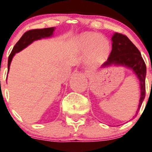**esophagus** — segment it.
I'll return each mask as SVG.
<instances>
[{
    "label": "esophagus",
    "instance_id": "obj_1",
    "mask_svg": "<svg viewBox=\"0 0 152 152\" xmlns=\"http://www.w3.org/2000/svg\"><path fill=\"white\" fill-rule=\"evenodd\" d=\"M90 74H91L90 71H86V75H90Z\"/></svg>",
    "mask_w": 152,
    "mask_h": 152
}]
</instances>
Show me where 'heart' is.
Returning <instances> with one entry per match:
<instances>
[{
	"mask_svg": "<svg viewBox=\"0 0 152 152\" xmlns=\"http://www.w3.org/2000/svg\"><path fill=\"white\" fill-rule=\"evenodd\" d=\"M76 42L82 51H87V63L92 66L103 63L110 50L109 40L96 33L86 32L80 34L76 38Z\"/></svg>",
	"mask_w": 152,
	"mask_h": 152,
	"instance_id": "1",
	"label": "heart"
}]
</instances>
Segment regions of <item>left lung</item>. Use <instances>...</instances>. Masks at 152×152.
I'll use <instances>...</instances> for the list:
<instances>
[{
  "instance_id": "8db88e82",
  "label": "left lung",
  "mask_w": 152,
  "mask_h": 152,
  "mask_svg": "<svg viewBox=\"0 0 152 152\" xmlns=\"http://www.w3.org/2000/svg\"><path fill=\"white\" fill-rule=\"evenodd\" d=\"M112 42L111 53L102 67H108L113 65L125 66L131 69L137 75L140 86V98L135 114L137 115L145 96L146 66L140 50L126 36L115 33L112 37Z\"/></svg>"
}]
</instances>
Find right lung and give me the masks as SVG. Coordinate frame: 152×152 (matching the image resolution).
<instances>
[{
    "label": "right lung",
    "instance_id": "right-lung-1",
    "mask_svg": "<svg viewBox=\"0 0 152 152\" xmlns=\"http://www.w3.org/2000/svg\"><path fill=\"white\" fill-rule=\"evenodd\" d=\"M54 30H55V27H48V28L44 29H35V30H31L26 32L21 37V38L18 40V42L15 45L12 52L9 56L8 72L10 70V63L12 62V58L15 53L22 50L36 40L41 39L43 38H49L52 37Z\"/></svg>",
    "mask_w": 152,
    "mask_h": 152
}]
</instances>
